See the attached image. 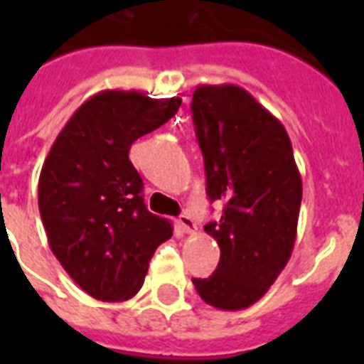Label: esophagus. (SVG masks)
Masks as SVG:
<instances>
[{
	"mask_svg": "<svg viewBox=\"0 0 364 364\" xmlns=\"http://www.w3.org/2000/svg\"><path fill=\"white\" fill-rule=\"evenodd\" d=\"M177 223H179V227H181L183 232H187V234L196 232V223H194L193 217L181 215L179 219H177Z\"/></svg>",
	"mask_w": 364,
	"mask_h": 364,
	"instance_id": "esophagus-1",
	"label": "esophagus"
}]
</instances>
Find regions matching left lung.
Wrapping results in <instances>:
<instances>
[{"label":"left lung","mask_w":364,"mask_h":364,"mask_svg":"<svg viewBox=\"0 0 364 364\" xmlns=\"http://www.w3.org/2000/svg\"><path fill=\"white\" fill-rule=\"evenodd\" d=\"M193 121L204 154L205 191L223 200L204 230L221 249L217 270L194 277L200 299L236 311L262 299L293 253L302 179L283 124L236 85H200Z\"/></svg>","instance_id":"8db88e82"}]
</instances>
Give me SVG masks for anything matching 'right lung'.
Instances as JSON below:
<instances>
[{
	"label": "right lung",
	"instance_id": "obj_1",
	"mask_svg": "<svg viewBox=\"0 0 364 364\" xmlns=\"http://www.w3.org/2000/svg\"><path fill=\"white\" fill-rule=\"evenodd\" d=\"M179 105L181 98L102 90L71 115L45 159L37 194L48 245L96 300L132 299L156 247L171 238V223L143 204V181L128 153Z\"/></svg>",
	"mask_w": 364,
	"mask_h": 364
}]
</instances>
